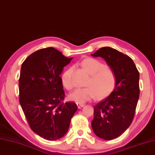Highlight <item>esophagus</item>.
Listing matches in <instances>:
<instances>
[{
    "label": "esophagus",
    "instance_id": "1",
    "mask_svg": "<svg viewBox=\"0 0 155 155\" xmlns=\"http://www.w3.org/2000/svg\"><path fill=\"white\" fill-rule=\"evenodd\" d=\"M77 105L78 106V108H81L84 106V104H80V103H77Z\"/></svg>",
    "mask_w": 155,
    "mask_h": 155
}]
</instances>
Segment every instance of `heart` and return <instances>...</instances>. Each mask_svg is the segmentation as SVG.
<instances>
[{
  "label": "heart",
  "instance_id": "heart-1",
  "mask_svg": "<svg viewBox=\"0 0 155 155\" xmlns=\"http://www.w3.org/2000/svg\"><path fill=\"white\" fill-rule=\"evenodd\" d=\"M82 66L89 72L91 78L87 83L89 87L78 88L70 94L69 99L76 103L87 102L95 98H105L114 90L116 84V74L110 66L93 58H88L81 62ZM73 67H68L61 74V82L66 89L71 90L74 87L72 77Z\"/></svg>",
  "mask_w": 155,
  "mask_h": 155
}]
</instances>
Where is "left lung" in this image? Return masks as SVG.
<instances>
[{"mask_svg":"<svg viewBox=\"0 0 155 155\" xmlns=\"http://www.w3.org/2000/svg\"><path fill=\"white\" fill-rule=\"evenodd\" d=\"M91 56L104 58L116 77L114 90L94 107L91 122L94 133L110 140L123 134L134 119L140 94L139 72L131 58L112 48H101Z\"/></svg>","mask_w":155,"mask_h":155,"instance_id":"left-lung-1","label":"left lung"}]
</instances>
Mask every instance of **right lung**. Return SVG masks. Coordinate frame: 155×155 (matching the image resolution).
<instances>
[{"instance_id": "1", "label": "right lung", "mask_w": 155, "mask_h": 155, "mask_svg": "<svg viewBox=\"0 0 155 155\" xmlns=\"http://www.w3.org/2000/svg\"><path fill=\"white\" fill-rule=\"evenodd\" d=\"M72 58L54 48L35 51L22 64L19 79V103L30 128L48 140L66 134L77 110L74 102H64L60 78Z\"/></svg>"}]
</instances>
